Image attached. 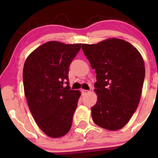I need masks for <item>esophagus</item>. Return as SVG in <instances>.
I'll list each match as a JSON object with an SVG mask.
<instances>
[{
  "instance_id": "1",
  "label": "esophagus",
  "mask_w": 158,
  "mask_h": 158,
  "mask_svg": "<svg viewBox=\"0 0 158 158\" xmlns=\"http://www.w3.org/2000/svg\"><path fill=\"white\" fill-rule=\"evenodd\" d=\"M81 92H82L83 95H87V94H88L90 93V90H81Z\"/></svg>"
}]
</instances>
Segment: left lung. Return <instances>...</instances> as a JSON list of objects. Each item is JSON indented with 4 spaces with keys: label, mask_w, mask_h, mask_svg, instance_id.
Listing matches in <instances>:
<instances>
[{
    "label": "left lung",
    "mask_w": 158,
    "mask_h": 158,
    "mask_svg": "<svg viewBox=\"0 0 158 158\" xmlns=\"http://www.w3.org/2000/svg\"><path fill=\"white\" fill-rule=\"evenodd\" d=\"M95 69L97 102L91 108L93 121L110 131L121 129L135 112L145 78L143 59L133 45L111 38L97 44L81 45Z\"/></svg>",
    "instance_id": "obj_1"
}]
</instances>
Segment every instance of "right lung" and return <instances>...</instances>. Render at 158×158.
Returning a JSON list of instances; mask_svg holds the SVG:
<instances>
[{"label": "right lung", "mask_w": 158, "mask_h": 158, "mask_svg": "<svg viewBox=\"0 0 158 158\" xmlns=\"http://www.w3.org/2000/svg\"><path fill=\"white\" fill-rule=\"evenodd\" d=\"M81 45L48 41L32 51L23 65L29 108L38 126L52 138L63 137L71 128L81 93L70 89L68 68Z\"/></svg>", "instance_id": "right-lung-1"}]
</instances>
